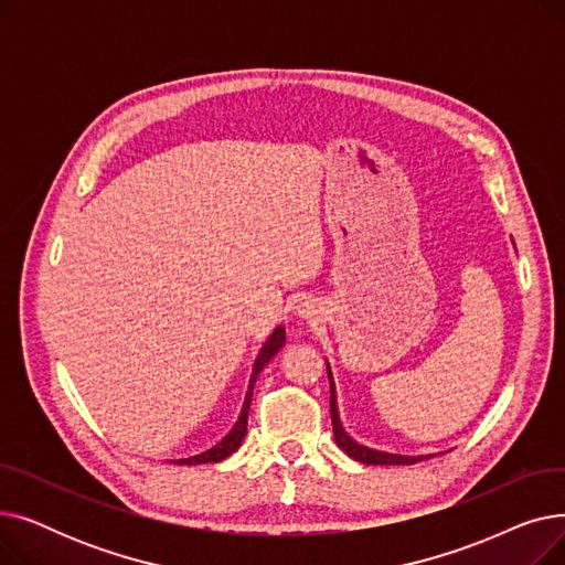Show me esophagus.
Returning a JSON list of instances; mask_svg holds the SVG:
<instances>
[{"mask_svg": "<svg viewBox=\"0 0 565 565\" xmlns=\"http://www.w3.org/2000/svg\"><path fill=\"white\" fill-rule=\"evenodd\" d=\"M300 316L302 318H311V316H316V311H313V307L309 302H302L300 305Z\"/></svg>", "mask_w": 565, "mask_h": 565, "instance_id": "esophagus-1", "label": "esophagus"}]
</instances>
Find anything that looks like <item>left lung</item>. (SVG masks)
Listing matches in <instances>:
<instances>
[{"label":"left lung","mask_w":565,"mask_h":565,"mask_svg":"<svg viewBox=\"0 0 565 565\" xmlns=\"http://www.w3.org/2000/svg\"><path fill=\"white\" fill-rule=\"evenodd\" d=\"M328 375H330V412H332V426H334V439L339 447L358 462H364V465H414L424 460V456H398V454H387V451H375V449H369V447H362V444L354 441L341 419H339V407H337V390H334V380H332V371H330V364H328ZM430 458V456H426Z\"/></svg>","instance_id":"obj_1"}]
</instances>
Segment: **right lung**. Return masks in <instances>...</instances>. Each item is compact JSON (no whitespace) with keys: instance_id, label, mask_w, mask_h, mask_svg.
<instances>
[{"instance_id":"obj_1","label":"right lung","mask_w":565,"mask_h":565,"mask_svg":"<svg viewBox=\"0 0 565 565\" xmlns=\"http://www.w3.org/2000/svg\"><path fill=\"white\" fill-rule=\"evenodd\" d=\"M286 343V330L284 324H279V328L270 334V339H267L258 352L256 358V364H254V371H252V380H249V387H247V396H245V403H243V409H241V417H237L235 426L231 428V433L220 441L215 444L213 449H207L199 456H192V458H181V460H171V462H178V465H203V462H220L224 458H228L233 451H237V447H241L245 435H247V417H249V405H252V392H254V384H256V377L258 373L267 366V362H270L275 354L284 348Z\"/></svg>"}]
</instances>
